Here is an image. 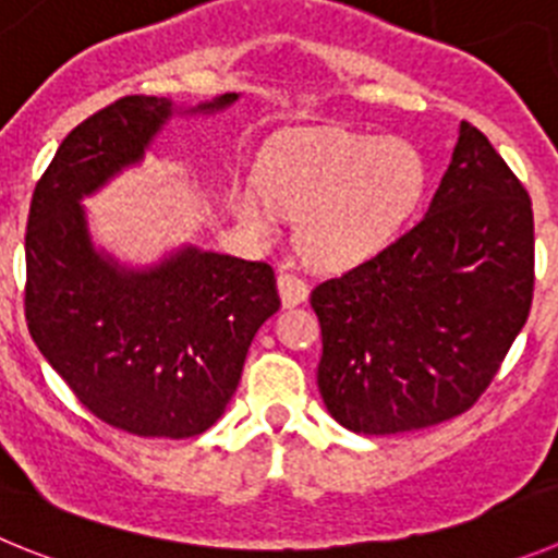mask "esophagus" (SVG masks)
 Listing matches in <instances>:
<instances>
[{"label": "esophagus", "instance_id": "34e87169", "mask_svg": "<svg viewBox=\"0 0 558 558\" xmlns=\"http://www.w3.org/2000/svg\"><path fill=\"white\" fill-rule=\"evenodd\" d=\"M278 291H280V303H283V308H294V305H300L308 300V283H305V280H300L298 275L280 272L278 275Z\"/></svg>", "mask_w": 558, "mask_h": 558}]
</instances>
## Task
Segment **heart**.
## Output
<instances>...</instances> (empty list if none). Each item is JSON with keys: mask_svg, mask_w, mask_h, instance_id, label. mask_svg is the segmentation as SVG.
Returning <instances> with one entry per match:
<instances>
[{"mask_svg": "<svg viewBox=\"0 0 558 558\" xmlns=\"http://www.w3.org/2000/svg\"><path fill=\"white\" fill-rule=\"evenodd\" d=\"M428 185L423 153L400 138L348 130H294L260 155L258 180L230 189L244 230L267 239L283 214H303L300 253L336 269L373 255L405 228Z\"/></svg>", "mask_w": 558, "mask_h": 558, "instance_id": "obj_1", "label": "heart"}]
</instances>
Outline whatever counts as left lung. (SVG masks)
I'll return each mask as SVG.
<instances>
[{"label": "left lung", "mask_w": 558, "mask_h": 558, "mask_svg": "<svg viewBox=\"0 0 558 558\" xmlns=\"http://www.w3.org/2000/svg\"><path fill=\"white\" fill-rule=\"evenodd\" d=\"M534 294V214L484 133L459 124L425 217L311 291L323 325L316 384L364 436L453 420L498 373Z\"/></svg>", "instance_id": "left-lung-1"}]
</instances>
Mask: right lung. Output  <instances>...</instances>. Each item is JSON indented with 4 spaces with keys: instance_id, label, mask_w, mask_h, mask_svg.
<instances>
[{
    "instance_id": "1",
    "label": "right lung",
    "mask_w": 558,
    "mask_h": 558,
    "mask_svg": "<svg viewBox=\"0 0 558 558\" xmlns=\"http://www.w3.org/2000/svg\"><path fill=\"white\" fill-rule=\"evenodd\" d=\"M124 97L72 130L38 180L27 219V325L85 409L149 439H189L217 423L242 380L253 336L280 308L258 260L180 244L128 264L97 244L83 199L138 167L169 119L239 102Z\"/></svg>"
}]
</instances>
